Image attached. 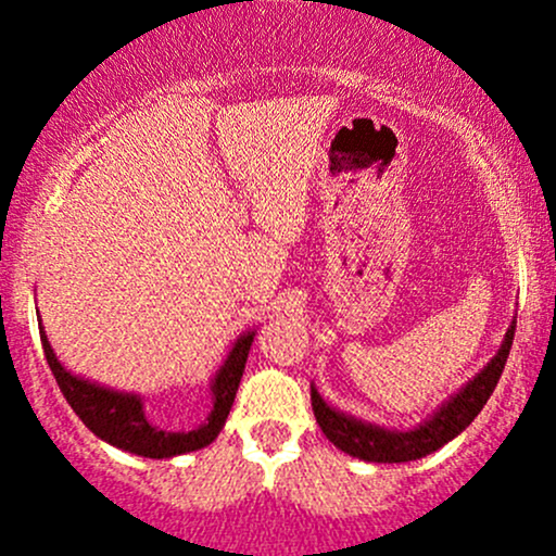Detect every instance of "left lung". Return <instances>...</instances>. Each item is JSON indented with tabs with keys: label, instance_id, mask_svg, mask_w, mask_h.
<instances>
[{
	"label": "left lung",
	"instance_id": "1",
	"mask_svg": "<svg viewBox=\"0 0 556 556\" xmlns=\"http://www.w3.org/2000/svg\"><path fill=\"white\" fill-rule=\"evenodd\" d=\"M514 330H517V323H511L501 350L486 363L484 371L476 374L428 422H422L414 430H406V433L384 430L377 428V425L361 422L355 417H346V414L330 408L312 387V408L325 439L333 441V446H339L341 452L352 454L357 459H366V463H408V459H419L425 454L441 450L444 444H450L454 435L463 433L479 417L484 403L490 401L492 390L497 387V379H501L503 368H506L508 352H511L514 344Z\"/></svg>",
	"mask_w": 556,
	"mask_h": 556
}]
</instances>
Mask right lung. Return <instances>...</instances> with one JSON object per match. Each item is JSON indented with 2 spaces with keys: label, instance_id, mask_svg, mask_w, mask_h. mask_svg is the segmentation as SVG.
Here are the masks:
<instances>
[{
  "label": "right lung",
  "instance_id": "obj_1",
  "mask_svg": "<svg viewBox=\"0 0 556 556\" xmlns=\"http://www.w3.org/2000/svg\"><path fill=\"white\" fill-rule=\"evenodd\" d=\"M39 339H42L45 361H48L55 382H59L61 392H64L66 403L75 408L77 417L83 419V425L93 435H99L106 444L117 446L123 452L161 459L174 457V454L204 450L206 444H212L217 439V433L223 430L228 412L233 406V397H237L247 355H250L255 333L239 336L233 350L228 352L223 368L215 374V382H212V412L206 417V422L199 425L195 430H182V433H172V430H164L150 422L139 395L106 390V387L86 382V379L70 374L59 363L55 352L50 350L45 330H39Z\"/></svg>",
  "mask_w": 556,
  "mask_h": 556
}]
</instances>
